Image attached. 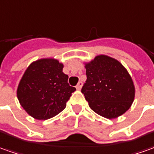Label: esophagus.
I'll return each mask as SVG.
<instances>
[{"label": "esophagus", "instance_id": "34e87169", "mask_svg": "<svg viewBox=\"0 0 154 154\" xmlns=\"http://www.w3.org/2000/svg\"><path fill=\"white\" fill-rule=\"evenodd\" d=\"M82 82H79L77 84V86H76V88H77V90H80L82 88Z\"/></svg>", "mask_w": 154, "mask_h": 154}]
</instances>
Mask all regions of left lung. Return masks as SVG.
Returning a JSON list of instances; mask_svg holds the SVG:
<instances>
[{"label": "left lung", "instance_id": "obj_1", "mask_svg": "<svg viewBox=\"0 0 154 154\" xmlns=\"http://www.w3.org/2000/svg\"><path fill=\"white\" fill-rule=\"evenodd\" d=\"M87 81L82 93L89 107L101 116L115 119L125 113L134 101L132 78L122 64L105 55L85 63Z\"/></svg>", "mask_w": 154, "mask_h": 154}]
</instances>
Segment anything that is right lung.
<instances>
[{"label": "right lung", "mask_w": 154, "mask_h": 154, "mask_svg": "<svg viewBox=\"0 0 154 154\" xmlns=\"http://www.w3.org/2000/svg\"><path fill=\"white\" fill-rule=\"evenodd\" d=\"M63 66L58 60L43 58L26 69L17 87V97L30 116L48 120L66 108L76 88L68 84Z\"/></svg>", "instance_id": "1"}]
</instances>
